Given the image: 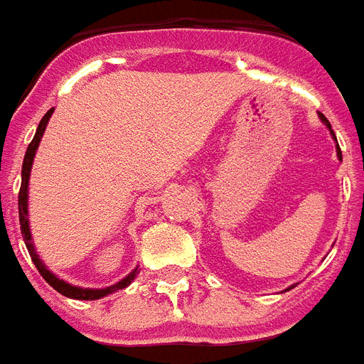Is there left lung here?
<instances>
[{
    "instance_id": "8db88e82",
    "label": "left lung",
    "mask_w": 364,
    "mask_h": 364,
    "mask_svg": "<svg viewBox=\"0 0 364 364\" xmlns=\"http://www.w3.org/2000/svg\"><path fill=\"white\" fill-rule=\"evenodd\" d=\"M319 117H321V121H323V123H326L327 127H329V131H331V125H329V121L326 119V115H323V113H319ZM331 135L335 136L333 131H331ZM337 156H339V159H341V149H339V145H337Z\"/></svg>"
}]
</instances>
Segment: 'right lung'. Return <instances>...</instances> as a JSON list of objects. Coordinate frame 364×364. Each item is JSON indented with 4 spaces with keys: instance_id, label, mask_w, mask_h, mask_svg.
<instances>
[{
    "instance_id": "add662e5",
    "label": "right lung",
    "mask_w": 364,
    "mask_h": 364,
    "mask_svg": "<svg viewBox=\"0 0 364 364\" xmlns=\"http://www.w3.org/2000/svg\"><path fill=\"white\" fill-rule=\"evenodd\" d=\"M54 109H48L45 113V117L41 119L37 127V133L33 136V141L27 146V153H25V159H23V170H21V188H19V225H21V233H23V241L27 245V251H29L31 259L35 262V267L41 272V277L45 278L48 284L53 286L56 292H60L66 298H74V300H100V298H104L107 294L117 292V290H123V288H127L133 280L139 274V270H133L129 277H125L121 282L113 286H107V288H100V290H94V288H78V286H72L68 282H64L60 278H56L50 272V270L46 269L45 264L41 262V259L37 257V252H35V247L31 243V231H29V219H27V186H29V174H31V166H33V159H35V151H37L38 143H41V136L45 133L46 123L50 119V115H53Z\"/></svg>"
}]
</instances>
